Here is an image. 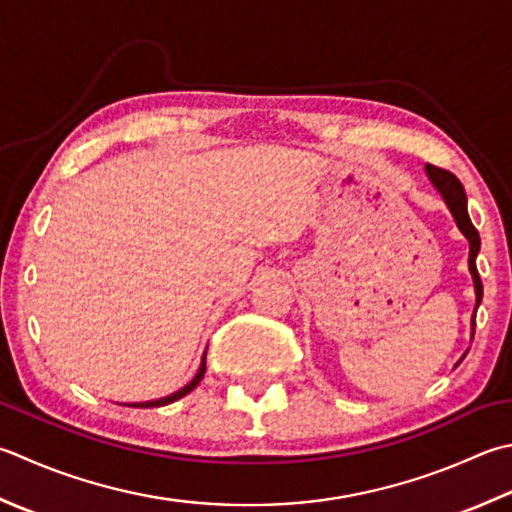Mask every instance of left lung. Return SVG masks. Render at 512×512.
<instances>
[{
  "instance_id": "8db88e82",
  "label": "left lung",
  "mask_w": 512,
  "mask_h": 512,
  "mask_svg": "<svg viewBox=\"0 0 512 512\" xmlns=\"http://www.w3.org/2000/svg\"><path fill=\"white\" fill-rule=\"evenodd\" d=\"M426 175L430 182H433V186L439 190V195L444 197V202L448 206L450 213H453L455 222H457V228L462 230L464 237L468 239L470 244V253H468V268H470V275H473V282H475V295H477V302H475V313L479 304H482V295H484V286H482V279H479V273H477V253H479V233L477 228L473 226V222H470L468 217V199H466V193H464V186L459 179L450 173V170H444V168H437L433 164H426ZM475 313H473V330L470 333L475 335Z\"/></svg>"
}]
</instances>
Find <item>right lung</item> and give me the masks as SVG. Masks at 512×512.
Instances as JSON below:
<instances>
[{"mask_svg":"<svg viewBox=\"0 0 512 512\" xmlns=\"http://www.w3.org/2000/svg\"><path fill=\"white\" fill-rule=\"evenodd\" d=\"M204 373H206V353H204V357H202V366H199V370H197V375L193 377V382H188L184 388H179L177 393H173V395H168V397H162V399H153V402H139V404H128V406H133V408H157V406H166V404H173V402H177V399H182V397H186L190 390L193 388H197V384L202 382L204 379Z\"/></svg>","mask_w":512,"mask_h":512,"instance_id":"right-lung-1","label":"right lung"}]
</instances>
